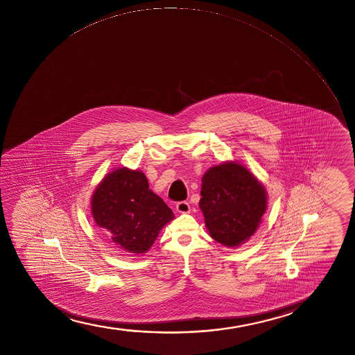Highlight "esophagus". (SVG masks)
<instances>
[{"label": "esophagus", "mask_w": 355, "mask_h": 355, "mask_svg": "<svg viewBox=\"0 0 355 355\" xmlns=\"http://www.w3.org/2000/svg\"><path fill=\"white\" fill-rule=\"evenodd\" d=\"M176 211L179 213H182V214H186V213L191 212V206L186 201H181V202L176 205Z\"/></svg>", "instance_id": "1"}]
</instances>
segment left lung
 Listing matches in <instances>:
<instances>
[{
    "label": "left lung",
    "mask_w": 355,
    "mask_h": 355,
    "mask_svg": "<svg viewBox=\"0 0 355 355\" xmlns=\"http://www.w3.org/2000/svg\"><path fill=\"white\" fill-rule=\"evenodd\" d=\"M199 207L209 236L226 248L245 244L268 208L261 181L236 161L213 166L201 179Z\"/></svg>",
    "instance_id": "left-lung-1"
}]
</instances>
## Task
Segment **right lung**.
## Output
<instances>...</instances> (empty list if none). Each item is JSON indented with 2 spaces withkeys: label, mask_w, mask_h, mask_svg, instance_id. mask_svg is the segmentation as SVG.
I'll return each instance as SVG.
<instances>
[{
  "label": "right lung",
  "mask_w": 355,
  "mask_h": 355,
  "mask_svg": "<svg viewBox=\"0 0 355 355\" xmlns=\"http://www.w3.org/2000/svg\"><path fill=\"white\" fill-rule=\"evenodd\" d=\"M91 213L119 249L134 254L148 252L174 219L171 208L149 189L144 173L128 167L103 178L91 196Z\"/></svg>",
  "instance_id": "1"
}]
</instances>
